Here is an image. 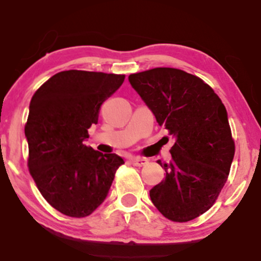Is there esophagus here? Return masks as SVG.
Wrapping results in <instances>:
<instances>
[{"label": "esophagus", "instance_id": "1", "mask_svg": "<svg viewBox=\"0 0 261 261\" xmlns=\"http://www.w3.org/2000/svg\"><path fill=\"white\" fill-rule=\"evenodd\" d=\"M131 163L136 167H142V166H146V164H147V160H146V158H142V157H134V158H131Z\"/></svg>", "mask_w": 261, "mask_h": 261}]
</instances>
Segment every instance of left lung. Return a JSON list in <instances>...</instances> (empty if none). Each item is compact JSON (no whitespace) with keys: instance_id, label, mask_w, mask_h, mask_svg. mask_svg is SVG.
Listing matches in <instances>:
<instances>
[{"instance_id":"1","label":"left lung","mask_w":261,"mask_h":261,"mask_svg":"<svg viewBox=\"0 0 261 261\" xmlns=\"http://www.w3.org/2000/svg\"><path fill=\"white\" fill-rule=\"evenodd\" d=\"M160 126L175 139L172 161L149 190L152 202L170 221L188 222L214 205L228 178L234 141L222 100L199 77L170 67L128 76Z\"/></svg>"}]
</instances>
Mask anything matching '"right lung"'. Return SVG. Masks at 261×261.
Returning a JSON list of instances; mask_svg holds the SVG:
<instances>
[{"mask_svg": "<svg viewBox=\"0 0 261 261\" xmlns=\"http://www.w3.org/2000/svg\"><path fill=\"white\" fill-rule=\"evenodd\" d=\"M124 80L125 74L62 71L33 95L24 127L29 172L44 199L66 216H89L124 164L120 155L85 143L100 106Z\"/></svg>", "mask_w": 261, "mask_h": 261, "instance_id": "1", "label": "right lung"}]
</instances>
